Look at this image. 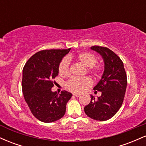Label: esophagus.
Here are the masks:
<instances>
[{"label": "esophagus", "instance_id": "obj_1", "mask_svg": "<svg viewBox=\"0 0 146 146\" xmlns=\"http://www.w3.org/2000/svg\"><path fill=\"white\" fill-rule=\"evenodd\" d=\"M73 95L75 97H80V94H78V93H73Z\"/></svg>", "mask_w": 146, "mask_h": 146}]
</instances>
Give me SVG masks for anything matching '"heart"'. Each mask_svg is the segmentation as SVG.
Returning <instances> with one entry per match:
<instances>
[{
  "mask_svg": "<svg viewBox=\"0 0 146 146\" xmlns=\"http://www.w3.org/2000/svg\"><path fill=\"white\" fill-rule=\"evenodd\" d=\"M71 59V56L64 58L60 63L58 71L60 75L66 77L69 74V60ZM75 59L84 66H86L89 73L93 76L98 77L102 71L101 64H97V58L94 55L89 52H82L75 57ZM92 80L88 77L82 78H71L66 84V87L71 91L75 93H80L84 90L86 88L91 86Z\"/></svg>",
  "mask_w": 146,
  "mask_h": 146,
  "instance_id": "heart-1",
  "label": "heart"
}]
</instances>
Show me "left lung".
<instances>
[{"instance_id": "8db88e82", "label": "left lung", "mask_w": 146, "mask_h": 146, "mask_svg": "<svg viewBox=\"0 0 146 146\" xmlns=\"http://www.w3.org/2000/svg\"><path fill=\"white\" fill-rule=\"evenodd\" d=\"M104 62V71L94 90L102 95L95 99L90 95V102L84 107L88 117L97 121H106L113 117L121 108L127 86V76L123 62L113 51L104 46H93Z\"/></svg>"}]
</instances>
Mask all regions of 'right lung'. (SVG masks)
I'll use <instances>...</instances> for the list:
<instances>
[{"instance_id":"right-lung-1","label":"right lung","mask_w":146,"mask_h":146,"mask_svg":"<svg viewBox=\"0 0 146 146\" xmlns=\"http://www.w3.org/2000/svg\"><path fill=\"white\" fill-rule=\"evenodd\" d=\"M71 48L42 50L28 60L23 70L22 88L25 102L33 116L50 123L64 115L72 94L64 90L58 95L51 88L58 76L60 62Z\"/></svg>"}]
</instances>
